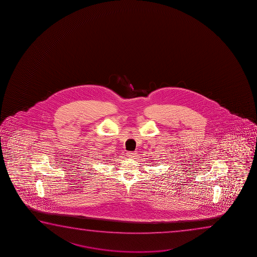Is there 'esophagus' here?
I'll return each mask as SVG.
<instances>
[{"label": "esophagus", "mask_w": 257, "mask_h": 257, "mask_svg": "<svg viewBox=\"0 0 257 257\" xmlns=\"http://www.w3.org/2000/svg\"><path fill=\"white\" fill-rule=\"evenodd\" d=\"M127 156L129 158H135L137 156V153H135V152H128L127 153Z\"/></svg>", "instance_id": "esophagus-1"}]
</instances>
